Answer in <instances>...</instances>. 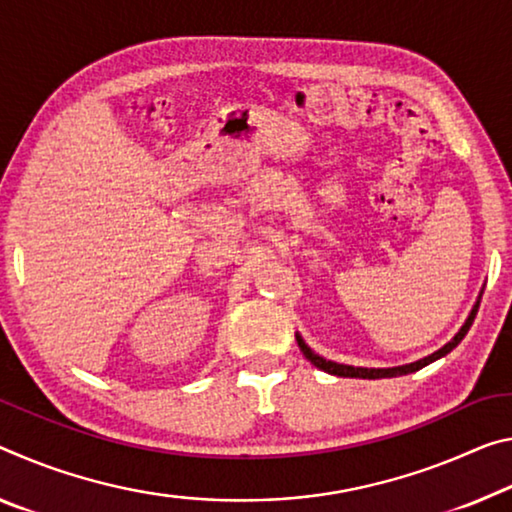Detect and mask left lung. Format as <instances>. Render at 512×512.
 Masks as SVG:
<instances>
[{
    "mask_svg": "<svg viewBox=\"0 0 512 512\" xmlns=\"http://www.w3.org/2000/svg\"><path fill=\"white\" fill-rule=\"evenodd\" d=\"M481 296H483V291H481V294H478L476 303H474V307H472V312H469L465 323H462V328L456 332V335H453L451 342H446L442 348H437L435 353L426 355V358H421V360H417V362H410V364H401V367L371 369V367H353V364H339V362L326 360V358H323V355H319V353H314L312 348L305 344V339L298 335V332H296V342H298L300 351H303L305 358L310 360L316 369H321V371H326V373H332V376H342V378H369V380L405 376V373H415V371H419V369H424L426 364H431V362H435V360L444 358L446 353H451L453 348H456V346L462 342V339H465V335H467L469 328H472V323H474V316H476V312H478V303H481Z\"/></svg>",
    "mask_w": 512,
    "mask_h": 512,
    "instance_id": "left-lung-1",
    "label": "left lung"
}]
</instances>
